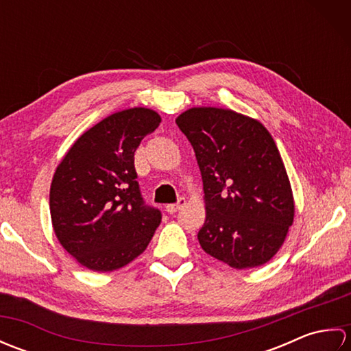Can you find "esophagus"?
<instances>
[{
    "mask_svg": "<svg viewBox=\"0 0 351 351\" xmlns=\"http://www.w3.org/2000/svg\"><path fill=\"white\" fill-rule=\"evenodd\" d=\"M184 205H185V197H180V199H178L176 204L167 205V206H166V211H167L169 214H175L176 211H180Z\"/></svg>",
    "mask_w": 351,
    "mask_h": 351,
    "instance_id": "esophagus-1",
    "label": "esophagus"
}]
</instances>
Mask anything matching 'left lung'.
<instances>
[{
  "label": "left lung",
  "instance_id": "obj_1",
  "mask_svg": "<svg viewBox=\"0 0 351 351\" xmlns=\"http://www.w3.org/2000/svg\"><path fill=\"white\" fill-rule=\"evenodd\" d=\"M176 125L202 173L200 247L237 270L268 263L294 220L293 190L270 132L255 119L215 107L184 111Z\"/></svg>",
  "mask_w": 351,
  "mask_h": 351
}]
</instances>
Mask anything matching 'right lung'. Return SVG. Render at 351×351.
<instances>
[{
	"instance_id": "right-lung-1",
	"label": "right lung",
	"mask_w": 351,
	"mask_h": 351,
	"mask_svg": "<svg viewBox=\"0 0 351 351\" xmlns=\"http://www.w3.org/2000/svg\"><path fill=\"white\" fill-rule=\"evenodd\" d=\"M161 122L149 108L111 114L71 146L52 178V228L64 250L93 271H113L145 252L161 213L141 197L134 152Z\"/></svg>"
}]
</instances>
